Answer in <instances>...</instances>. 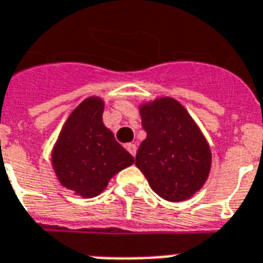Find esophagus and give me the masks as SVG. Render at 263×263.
Returning a JSON list of instances; mask_svg holds the SVG:
<instances>
[{
  "label": "esophagus",
  "instance_id": "1",
  "mask_svg": "<svg viewBox=\"0 0 263 263\" xmlns=\"http://www.w3.org/2000/svg\"><path fill=\"white\" fill-rule=\"evenodd\" d=\"M125 148H127L128 153H129V154H131L132 157L136 156V144L129 143V144H127V146H125Z\"/></svg>",
  "mask_w": 263,
  "mask_h": 263
}]
</instances>
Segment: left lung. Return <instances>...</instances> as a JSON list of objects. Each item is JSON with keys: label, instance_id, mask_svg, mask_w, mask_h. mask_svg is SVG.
Returning <instances> with one entry per match:
<instances>
[{"label": "left lung", "instance_id": "left-lung-1", "mask_svg": "<svg viewBox=\"0 0 263 263\" xmlns=\"http://www.w3.org/2000/svg\"><path fill=\"white\" fill-rule=\"evenodd\" d=\"M146 139L135 164L153 191L171 202H181L199 191L208 179L212 153L191 116L172 98L140 107Z\"/></svg>", "mask_w": 263, "mask_h": 263}]
</instances>
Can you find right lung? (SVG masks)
<instances>
[{"label":"right lung","instance_id":"obj_1","mask_svg":"<svg viewBox=\"0 0 263 263\" xmlns=\"http://www.w3.org/2000/svg\"><path fill=\"white\" fill-rule=\"evenodd\" d=\"M102 113L101 99H84L67 120L53 150L61 184L83 198L101 194L116 173L134 164V157L103 125Z\"/></svg>","mask_w":263,"mask_h":263}]
</instances>
